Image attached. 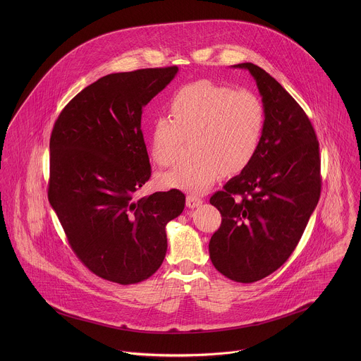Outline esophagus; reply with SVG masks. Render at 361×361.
<instances>
[{"label": "esophagus", "mask_w": 361, "mask_h": 361, "mask_svg": "<svg viewBox=\"0 0 361 361\" xmlns=\"http://www.w3.org/2000/svg\"><path fill=\"white\" fill-rule=\"evenodd\" d=\"M200 204H203V200L200 197L193 196V195H189L186 197V206L189 207V208H196V207H199Z\"/></svg>", "instance_id": "1"}]
</instances>
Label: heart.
I'll use <instances>...</instances> for the list:
<instances>
[{"label": "heart", "instance_id": "b5f03b06", "mask_svg": "<svg viewBox=\"0 0 361 361\" xmlns=\"http://www.w3.org/2000/svg\"><path fill=\"white\" fill-rule=\"evenodd\" d=\"M171 118L152 126V155L161 166L178 159L185 139H192V161L161 175L166 189L200 195L222 175L239 173L257 154L264 132V106L247 90H233L211 80L182 86L168 103Z\"/></svg>", "mask_w": 361, "mask_h": 361}]
</instances>
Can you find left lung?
I'll return each mask as SVG.
<instances>
[{"label":"left lung","mask_w":361,"mask_h":361,"mask_svg":"<svg viewBox=\"0 0 361 361\" xmlns=\"http://www.w3.org/2000/svg\"><path fill=\"white\" fill-rule=\"evenodd\" d=\"M247 69L264 106V132L250 165L209 203L222 215L208 250L226 278L252 283L276 271L296 249L321 195L319 145L309 116L264 69Z\"/></svg>","instance_id":"obj_1"}]
</instances>
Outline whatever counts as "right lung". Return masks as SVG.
Masks as SVG:
<instances>
[{
  "instance_id": "1",
  "label": "right lung",
  "mask_w": 361,
  "mask_h": 361,
  "mask_svg": "<svg viewBox=\"0 0 361 361\" xmlns=\"http://www.w3.org/2000/svg\"><path fill=\"white\" fill-rule=\"evenodd\" d=\"M178 66L106 75L61 111L50 139L49 200L78 258L97 276L132 285L166 253L165 226L182 214L180 190L135 199L150 179L143 106Z\"/></svg>"
}]
</instances>
